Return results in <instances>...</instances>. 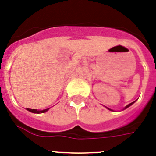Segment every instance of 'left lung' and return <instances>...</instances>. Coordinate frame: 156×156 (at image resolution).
<instances>
[{"instance_id":"obj_1","label":"left lung","mask_w":156,"mask_h":156,"mask_svg":"<svg viewBox=\"0 0 156 156\" xmlns=\"http://www.w3.org/2000/svg\"><path fill=\"white\" fill-rule=\"evenodd\" d=\"M131 102V103L128 104V105H127V106H126V107H125V108H124V109H126V108H127V107H130V106H131V105H132L133 103H134V102ZM107 109H108V110H110V111H112V110H111V109H109V108H107Z\"/></svg>"}]
</instances>
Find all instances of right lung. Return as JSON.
Listing matches in <instances>:
<instances>
[{
	"mask_svg": "<svg viewBox=\"0 0 156 156\" xmlns=\"http://www.w3.org/2000/svg\"><path fill=\"white\" fill-rule=\"evenodd\" d=\"M49 109V108H47V109H45V110H42V111H38V110H35V109L27 108V111H30V112H32V113H34V114H41V113H45V112H46Z\"/></svg>",
	"mask_w": 156,
	"mask_h": 156,
	"instance_id": "add662e5",
	"label": "right lung"
}]
</instances>
